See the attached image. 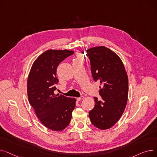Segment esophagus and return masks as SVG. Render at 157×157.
<instances>
[{
	"instance_id": "obj_1",
	"label": "esophagus",
	"mask_w": 157,
	"mask_h": 157,
	"mask_svg": "<svg viewBox=\"0 0 157 157\" xmlns=\"http://www.w3.org/2000/svg\"><path fill=\"white\" fill-rule=\"evenodd\" d=\"M83 98H84V96H81L80 97L77 98V101H81L82 99H83Z\"/></svg>"
}]
</instances>
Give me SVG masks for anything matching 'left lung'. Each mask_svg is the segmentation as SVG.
Segmentation results:
<instances>
[{"label": "left lung", "mask_w": 157, "mask_h": 157, "mask_svg": "<svg viewBox=\"0 0 157 157\" xmlns=\"http://www.w3.org/2000/svg\"><path fill=\"white\" fill-rule=\"evenodd\" d=\"M95 81H99L102 99L94 97L95 106L89 112L92 124L101 130L111 128L121 118L128 100V79L119 56L104 46L86 50Z\"/></svg>", "instance_id": "1"}]
</instances>
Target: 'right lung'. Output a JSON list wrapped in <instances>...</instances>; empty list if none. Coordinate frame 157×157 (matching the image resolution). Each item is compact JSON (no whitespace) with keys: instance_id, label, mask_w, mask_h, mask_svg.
Returning <instances> with one entry per match:
<instances>
[{"instance_id":"right-lung-1","label":"right lung","mask_w":157,"mask_h":157,"mask_svg":"<svg viewBox=\"0 0 157 157\" xmlns=\"http://www.w3.org/2000/svg\"><path fill=\"white\" fill-rule=\"evenodd\" d=\"M74 53L67 49H48L33 63L28 76L29 103L41 123L52 130L61 131L67 127L76 106L75 98L54 94L59 82L58 65Z\"/></svg>"}]
</instances>
